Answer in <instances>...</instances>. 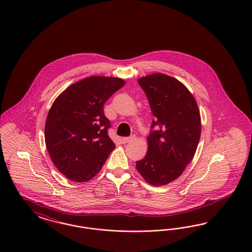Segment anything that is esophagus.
<instances>
[{"instance_id": "34e87169", "label": "esophagus", "mask_w": 252, "mask_h": 252, "mask_svg": "<svg viewBox=\"0 0 252 252\" xmlns=\"http://www.w3.org/2000/svg\"><path fill=\"white\" fill-rule=\"evenodd\" d=\"M134 139H136V137H135L134 135H132V136L127 137V138H123V139H122V142H123V143H127V142H130V141H133Z\"/></svg>"}]
</instances>
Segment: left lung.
<instances>
[{
  "instance_id": "obj_1",
  "label": "left lung",
  "mask_w": 252,
  "mask_h": 252,
  "mask_svg": "<svg viewBox=\"0 0 252 252\" xmlns=\"http://www.w3.org/2000/svg\"><path fill=\"white\" fill-rule=\"evenodd\" d=\"M138 82L159 126L147 137L145 157L136 162L142 178L155 187L177 179L194 158L201 137V114L189 90L175 78L162 73L141 77Z\"/></svg>"
}]
</instances>
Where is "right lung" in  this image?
I'll list each match as a JSON object with an SVG mask.
<instances>
[{
    "label": "right lung",
    "instance_id": "add662e5",
    "mask_svg": "<svg viewBox=\"0 0 252 252\" xmlns=\"http://www.w3.org/2000/svg\"><path fill=\"white\" fill-rule=\"evenodd\" d=\"M125 83L120 78L92 76L71 84L52 103L45 142L53 164L71 181L94 178L115 148L103 106Z\"/></svg>",
    "mask_w": 252,
    "mask_h": 252
}]
</instances>
